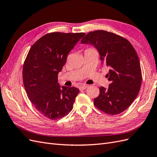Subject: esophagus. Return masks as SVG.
<instances>
[{"label":"esophagus","instance_id":"esophagus-1","mask_svg":"<svg viewBox=\"0 0 157 157\" xmlns=\"http://www.w3.org/2000/svg\"><path fill=\"white\" fill-rule=\"evenodd\" d=\"M88 86H89L88 85H82V86H80L79 88L80 90H85L86 88H87Z\"/></svg>","mask_w":157,"mask_h":157}]
</instances>
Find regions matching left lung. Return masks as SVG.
<instances>
[{
    "instance_id": "obj_1",
    "label": "left lung",
    "mask_w": 157,
    "mask_h": 157,
    "mask_svg": "<svg viewBox=\"0 0 157 157\" xmlns=\"http://www.w3.org/2000/svg\"><path fill=\"white\" fill-rule=\"evenodd\" d=\"M82 44H92L99 52L102 64L109 67L107 75L111 84L99 88L94 104L109 115H118L134 102L141 85L140 59L134 47L125 38L103 30L91 31Z\"/></svg>"
}]
</instances>
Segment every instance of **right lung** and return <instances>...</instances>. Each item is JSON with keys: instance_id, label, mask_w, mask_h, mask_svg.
<instances>
[{"instance_id": "add662e5", "label": "right lung", "mask_w": 157, "mask_h": 157, "mask_svg": "<svg viewBox=\"0 0 157 157\" xmlns=\"http://www.w3.org/2000/svg\"><path fill=\"white\" fill-rule=\"evenodd\" d=\"M84 33H50L30 48L23 67V80L28 98L37 111L51 120L71 111L79 90L60 86L58 75L67 55Z\"/></svg>"}]
</instances>
